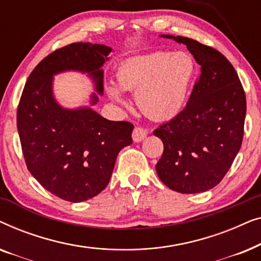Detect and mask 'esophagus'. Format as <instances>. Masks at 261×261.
Here are the masks:
<instances>
[{"instance_id": "esophagus-1", "label": "esophagus", "mask_w": 261, "mask_h": 261, "mask_svg": "<svg viewBox=\"0 0 261 261\" xmlns=\"http://www.w3.org/2000/svg\"><path fill=\"white\" fill-rule=\"evenodd\" d=\"M132 137H133L134 142H140L144 140L146 137H147V130L144 129L142 127H135Z\"/></svg>"}]
</instances>
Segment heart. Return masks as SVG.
<instances>
[{
    "instance_id": "b5f03b06",
    "label": "heart",
    "mask_w": 261,
    "mask_h": 261,
    "mask_svg": "<svg viewBox=\"0 0 261 261\" xmlns=\"http://www.w3.org/2000/svg\"><path fill=\"white\" fill-rule=\"evenodd\" d=\"M194 71V60L185 52L135 57L121 64L116 71L119 85L110 82L107 92L122 106L126 99L120 89L135 92V103L144 115L156 121L170 120L184 108Z\"/></svg>"
}]
</instances>
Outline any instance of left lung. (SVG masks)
<instances>
[{
    "label": "left lung",
    "mask_w": 261,
    "mask_h": 261,
    "mask_svg": "<svg viewBox=\"0 0 261 261\" xmlns=\"http://www.w3.org/2000/svg\"><path fill=\"white\" fill-rule=\"evenodd\" d=\"M184 44L201 66L188 105L153 132L164 144L155 170L180 194L208 191L222 180L240 151L246 96L237 71L215 48L184 37L160 35Z\"/></svg>",
    "instance_id": "8db88e82"
}]
</instances>
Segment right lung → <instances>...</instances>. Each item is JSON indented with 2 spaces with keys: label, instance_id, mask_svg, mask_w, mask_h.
Wrapping results in <instances>:
<instances>
[{
  "label": "right lung",
  "instance_id": "right-lung-1",
  "mask_svg": "<svg viewBox=\"0 0 261 261\" xmlns=\"http://www.w3.org/2000/svg\"><path fill=\"white\" fill-rule=\"evenodd\" d=\"M109 46L73 42L42 59L32 71L17 108V132L27 169L46 190L78 203L108 185L117 154L132 144L134 126L109 121L91 108L103 95V69ZM87 73L96 93L91 106L70 110L53 94L56 74Z\"/></svg>",
  "mask_w": 261,
  "mask_h": 261
}]
</instances>
